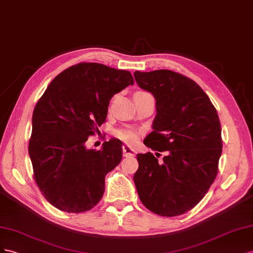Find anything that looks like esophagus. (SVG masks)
Returning a JSON list of instances; mask_svg holds the SVG:
<instances>
[{
	"instance_id": "obj_1",
	"label": "esophagus",
	"mask_w": 253,
	"mask_h": 253,
	"mask_svg": "<svg viewBox=\"0 0 253 253\" xmlns=\"http://www.w3.org/2000/svg\"><path fill=\"white\" fill-rule=\"evenodd\" d=\"M123 156L126 158H132L135 156V151L129 146H123Z\"/></svg>"
}]
</instances>
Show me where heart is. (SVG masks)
Segmentation results:
<instances>
[{
	"label": "heart",
	"instance_id": "1",
	"mask_svg": "<svg viewBox=\"0 0 253 253\" xmlns=\"http://www.w3.org/2000/svg\"><path fill=\"white\" fill-rule=\"evenodd\" d=\"M117 135L126 143L133 144L136 141V135L132 130H119L117 131Z\"/></svg>",
	"mask_w": 253,
	"mask_h": 253
}]
</instances>
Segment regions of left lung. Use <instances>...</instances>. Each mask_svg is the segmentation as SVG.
Wrapping results in <instances>:
<instances>
[{
    "instance_id": "8db88e82",
    "label": "left lung",
    "mask_w": 253,
    "mask_h": 253,
    "mask_svg": "<svg viewBox=\"0 0 253 253\" xmlns=\"http://www.w3.org/2000/svg\"><path fill=\"white\" fill-rule=\"evenodd\" d=\"M140 88L156 98L157 115L144 144L163 153L138 154L133 181L149 211L165 217L186 213L205 197L217 175L221 128L217 111L200 86L169 70L135 71Z\"/></svg>"
}]
</instances>
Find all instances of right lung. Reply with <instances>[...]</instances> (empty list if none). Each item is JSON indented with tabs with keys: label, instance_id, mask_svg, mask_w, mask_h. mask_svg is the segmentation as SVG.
Masks as SVG:
<instances>
[{
	"label": "right lung",
	"instance_id": "add662e5",
	"mask_svg": "<svg viewBox=\"0 0 253 253\" xmlns=\"http://www.w3.org/2000/svg\"><path fill=\"white\" fill-rule=\"evenodd\" d=\"M133 84L129 71L82 62L57 75L36 105L28 154L35 181L48 203L61 211H89L102 199L105 177L121 162L122 142L88 149L99 132L110 99Z\"/></svg>",
	"mask_w": 253,
	"mask_h": 253
}]
</instances>
